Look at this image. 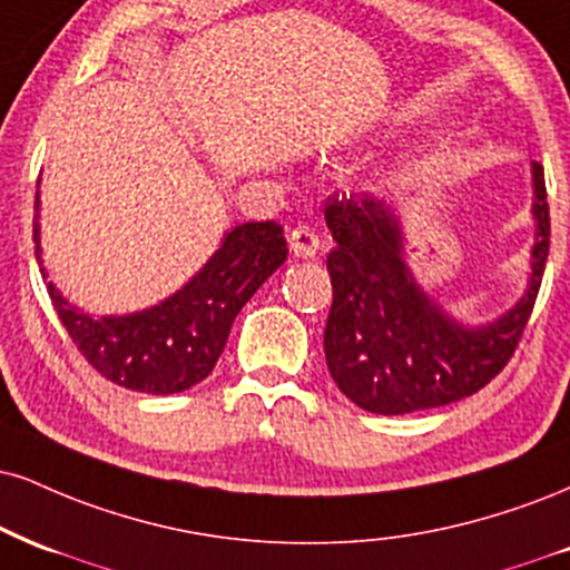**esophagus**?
<instances>
[{"instance_id":"34e87169","label":"esophagus","mask_w":570,"mask_h":570,"mask_svg":"<svg viewBox=\"0 0 570 570\" xmlns=\"http://www.w3.org/2000/svg\"><path fill=\"white\" fill-rule=\"evenodd\" d=\"M289 249L294 257H315V252H318V233L311 225H299V228L289 233Z\"/></svg>"}]
</instances>
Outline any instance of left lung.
<instances>
[{"label":"left lung","instance_id":"8db88e82","mask_svg":"<svg viewBox=\"0 0 570 570\" xmlns=\"http://www.w3.org/2000/svg\"><path fill=\"white\" fill-rule=\"evenodd\" d=\"M533 246L528 281L510 311L464 324L409 267L406 233L395 204L374 196L328 198L326 225L337 242L326 257L332 311L324 353L332 380L372 414L445 406L489 385L515 353L537 303L550 255L544 167L531 164Z\"/></svg>","mask_w":570,"mask_h":570}]
</instances>
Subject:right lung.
Returning <instances> with one entry per match:
<instances>
[{
	"mask_svg": "<svg viewBox=\"0 0 570 570\" xmlns=\"http://www.w3.org/2000/svg\"><path fill=\"white\" fill-rule=\"evenodd\" d=\"M39 188V183H37ZM42 202H33V255L42 259ZM281 225L242 223L225 230L217 252L180 289L161 303L125 315H92L68 303L47 281L55 313L92 368L116 385L150 395H173L207 380L223 355L230 326L249 297L284 265Z\"/></svg>",
	"mask_w": 570,
	"mask_h": 570,
	"instance_id": "right-lung-1",
	"label": "right lung"
}]
</instances>
